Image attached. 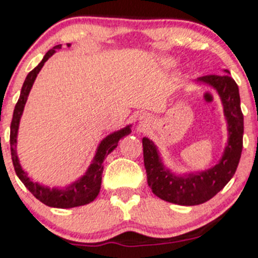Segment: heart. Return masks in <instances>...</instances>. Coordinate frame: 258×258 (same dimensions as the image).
<instances>
[{
	"instance_id": "1",
	"label": "heart",
	"mask_w": 258,
	"mask_h": 258,
	"mask_svg": "<svg viewBox=\"0 0 258 258\" xmlns=\"http://www.w3.org/2000/svg\"><path fill=\"white\" fill-rule=\"evenodd\" d=\"M162 64H164L165 67L171 68V67H174V65H176V60H174V59H171V58H165V59H162Z\"/></svg>"
}]
</instances>
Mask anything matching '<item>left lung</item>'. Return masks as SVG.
Masks as SVG:
<instances>
[{
  "label": "left lung",
  "mask_w": 258,
  "mask_h": 258,
  "mask_svg": "<svg viewBox=\"0 0 258 258\" xmlns=\"http://www.w3.org/2000/svg\"><path fill=\"white\" fill-rule=\"evenodd\" d=\"M224 73V75H206L195 80L214 88L223 105L228 141L222 158L215 166L205 171L176 174L165 166L152 139H142L148 185L160 199L183 206L200 205L222 190L235 173L242 150L244 116L238 85L228 70Z\"/></svg>",
  "instance_id": "obj_1"
}]
</instances>
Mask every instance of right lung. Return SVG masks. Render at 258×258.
Instances as JSON below:
<instances>
[{
	"instance_id": "add662e5",
	"label": "right lung",
	"mask_w": 258,
	"mask_h": 258,
	"mask_svg": "<svg viewBox=\"0 0 258 258\" xmlns=\"http://www.w3.org/2000/svg\"><path fill=\"white\" fill-rule=\"evenodd\" d=\"M67 44L68 47L72 46L70 43ZM60 48L61 44H57L52 49H49L44 54V57L40 61V64L35 69H32L28 74V76H26L24 84H23L22 91H20L19 99H18L16 108H14L13 119H12L11 123V154L17 176L19 177V179L24 183V185L30 190V193L36 199H38L41 203H43L47 206L58 207V209H72V207H78L86 205V204H90L98 197L100 184H102L103 161L117 147V143H119L120 139L131 133L132 125H127L123 128H120L119 131L112 132L110 135L106 136L105 138H103L98 144V147H97L96 154H94L93 159H92L90 166L86 170L85 174H82L80 178L76 179L75 182H73L72 184L63 186V188L61 186L49 188V186L41 184L38 182H34L28 176V172L23 170L22 165H20L17 153V138L18 131H19L20 119H22L29 93H30L32 85H34L38 73L41 72L44 63Z\"/></svg>"
}]
</instances>
